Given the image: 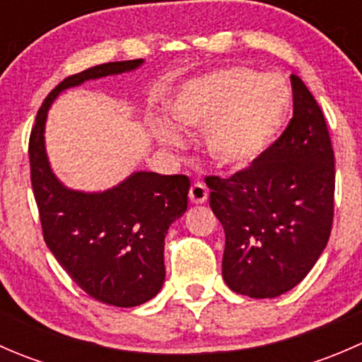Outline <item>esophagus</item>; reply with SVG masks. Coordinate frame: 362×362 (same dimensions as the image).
I'll list each match as a JSON object with an SVG mask.
<instances>
[{"instance_id":"esophagus-1","label":"esophagus","mask_w":362,"mask_h":362,"mask_svg":"<svg viewBox=\"0 0 362 362\" xmlns=\"http://www.w3.org/2000/svg\"><path fill=\"white\" fill-rule=\"evenodd\" d=\"M189 198H191L192 203H204L208 198V189L206 185L202 184V182H194L189 189Z\"/></svg>"}]
</instances>
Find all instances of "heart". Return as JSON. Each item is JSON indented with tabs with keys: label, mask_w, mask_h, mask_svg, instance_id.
I'll return each mask as SVG.
<instances>
[{
	"label": "heart",
	"mask_w": 362,
	"mask_h": 362,
	"mask_svg": "<svg viewBox=\"0 0 362 362\" xmlns=\"http://www.w3.org/2000/svg\"><path fill=\"white\" fill-rule=\"evenodd\" d=\"M291 90L276 75H259L247 66L215 69L189 80L171 100L175 124L204 129V148L217 166L242 170L269 148L291 108ZM164 144H177L171 129H160Z\"/></svg>",
	"instance_id": "1"
}]
</instances>
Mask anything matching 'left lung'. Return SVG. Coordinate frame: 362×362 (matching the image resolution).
Instances as JSON below:
<instances>
[{"instance_id":"1","label":"left lung","mask_w":362,"mask_h":362,"mask_svg":"<svg viewBox=\"0 0 362 362\" xmlns=\"http://www.w3.org/2000/svg\"><path fill=\"white\" fill-rule=\"evenodd\" d=\"M291 86L293 119L268 151L231 177L204 178L226 233L224 282L255 299L298 286L333 228L334 151L326 119L299 76Z\"/></svg>"}]
</instances>
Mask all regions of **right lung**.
I'll use <instances>...</instances> for the list:
<instances>
[{
	"mask_svg": "<svg viewBox=\"0 0 362 362\" xmlns=\"http://www.w3.org/2000/svg\"><path fill=\"white\" fill-rule=\"evenodd\" d=\"M141 63L115 61L66 76L36 113L28 148L47 247L83 293L124 308L148 301L163 287L164 236L171 222L187 210L191 182L185 175L138 171L110 191H69L50 170L43 129L50 103L61 90L131 71Z\"/></svg>",
	"mask_w": 362,
	"mask_h": 362,
	"instance_id": "right-lung-1",
	"label": "right lung"
}]
</instances>
